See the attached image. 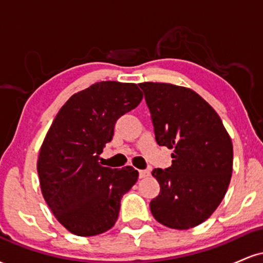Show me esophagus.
<instances>
[{
  "label": "esophagus",
  "mask_w": 263,
  "mask_h": 263,
  "mask_svg": "<svg viewBox=\"0 0 263 263\" xmlns=\"http://www.w3.org/2000/svg\"><path fill=\"white\" fill-rule=\"evenodd\" d=\"M138 174H140V178H147V177H149L151 172H149V170H143V171L138 172Z\"/></svg>",
  "instance_id": "1"
}]
</instances>
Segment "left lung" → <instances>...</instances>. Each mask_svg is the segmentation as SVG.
Listing matches in <instances>:
<instances>
[{"label": "left lung", "mask_w": 263, "mask_h": 263, "mask_svg": "<svg viewBox=\"0 0 263 263\" xmlns=\"http://www.w3.org/2000/svg\"><path fill=\"white\" fill-rule=\"evenodd\" d=\"M159 146L174 149L172 165L152 176L161 192L151 213L162 225L186 230L204 222L224 199L232 174V142L216 111L189 87L138 84Z\"/></svg>", "instance_id": "left-lung-1"}]
</instances>
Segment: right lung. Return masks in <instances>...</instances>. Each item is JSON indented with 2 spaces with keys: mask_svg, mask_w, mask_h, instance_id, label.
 Segmentation results:
<instances>
[{
  "mask_svg": "<svg viewBox=\"0 0 263 263\" xmlns=\"http://www.w3.org/2000/svg\"><path fill=\"white\" fill-rule=\"evenodd\" d=\"M142 98L136 84L95 83L74 93L48 129L37 162L39 184L45 203L71 234L95 236L119 218L122 195L137 182L138 172L131 165L102 167L99 159L115 123Z\"/></svg>",
  "mask_w": 263,
  "mask_h": 263,
  "instance_id": "add662e5",
  "label": "right lung"
}]
</instances>
